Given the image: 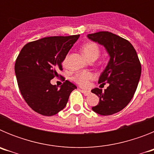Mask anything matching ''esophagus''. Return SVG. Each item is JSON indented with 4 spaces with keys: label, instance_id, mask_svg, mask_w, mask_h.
I'll use <instances>...</instances> for the list:
<instances>
[{
    "label": "esophagus",
    "instance_id": "34e87169",
    "mask_svg": "<svg viewBox=\"0 0 154 154\" xmlns=\"http://www.w3.org/2000/svg\"><path fill=\"white\" fill-rule=\"evenodd\" d=\"M82 93H84V95L85 96H89V95H90L91 92L89 90H85V89H82Z\"/></svg>",
    "mask_w": 154,
    "mask_h": 154
}]
</instances>
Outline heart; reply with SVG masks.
<instances>
[{
    "instance_id": "heart-1",
    "label": "heart",
    "mask_w": 154,
    "mask_h": 154,
    "mask_svg": "<svg viewBox=\"0 0 154 154\" xmlns=\"http://www.w3.org/2000/svg\"><path fill=\"white\" fill-rule=\"evenodd\" d=\"M82 52L84 55L89 60H96V58L100 55V48L97 44L94 42H88L84 45L82 48ZM67 62V57H65L63 60V65H66ZM92 75L89 72H82L78 73L74 76V81L76 83L82 87H86L89 85V80L92 79Z\"/></svg>"
}]
</instances>
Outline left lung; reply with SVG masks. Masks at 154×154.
I'll use <instances>...</instances> for the list:
<instances>
[{"instance_id":"1","label":"left lung","mask_w":154,"mask_h":154,"mask_svg":"<svg viewBox=\"0 0 154 154\" xmlns=\"http://www.w3.org/2000/svg\"><path fill=\"white\" fill-rule=\"evenodd\" d=\"M90 40L105 47L109 61L99 79V83H109L106 89L92 90L99 98L92 110L102 116L112 115L124 109L137 90L141 75V65L135 48L129 41L109 31L87 35Z\"/></svg>"}]
</instances>
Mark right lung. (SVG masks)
<instances>
[{"instance_id": "obj_1", "label": "right lung", "mask_w": 154, "mask_h": 154, "mask_svg": "<svg viewBox=\"0 0 154 154\" xmlns=\"http://www.w3.org/2000/svg\"><path fill=\"white\" fill-rule=\"evenodd\" d=\"M79 35L43 38L26 44L19 53L14 71L27 104L38 113L54 116L65 107L77 87L66 81L58 88L51 80L62 70V63Z\"/></svg>"}]
</instances>
